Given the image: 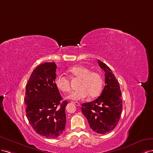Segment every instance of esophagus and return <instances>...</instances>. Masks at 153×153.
Segmentation results:
<instances>
[{"instance_id":"34e87169","label":"esophagus","mask_w":153,"mask_h":153,"mask_svg":"<svg viewBox=\"0 0 153 153\" xmlns=\"http://www.w3.org/2000/svg\"><path fill=\"white\" fill-rule=\"evenodd\" d=\"M72 103L74 104V105L77 106H80V104L79 102H72Z\"/></svg>"}]
</instances>
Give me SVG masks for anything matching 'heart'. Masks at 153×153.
<instances>
[{"instance_id":"obj_1","label":"heart","mask_w":153,"mask_h":153,"mask_svg":"<svg viewBox=\"0 0 153 153\" xmlns=\"http://www.w3.org/2000/svg\"><path fill=\"white\" fill-rule=\"evenodd\" d=\"M68 72L74 77L80 79L77 88L68 98L74 101L85 99L89 95L90 97H95L102 88L103 79L101 74L97 72L91 71V69L85 66H76L70 68ZM55 85L59 91L68 93L71 91L70 81L65 76L59 74L55 79Z\"/></svg>"}]
</instances>
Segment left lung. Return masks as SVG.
I'll return each mask as SVG.
<instances>
[{
  "instance_id": "8db88e82",
  "label": "left lung",
  "mask_w": 153,
  "mask_h": 153,
  "mask_svg": "<svg viewBox=\"0 0 153 153\" xmlns=\"http://www.w3.org/2000/svg\"><path fill=\"white\" fill-rule=\"evenodd\" d=\"M100 67L105 72V86L95 101L82 104L81 111L94 131L105 134L114 129L120 120L123 101L119 81L111 70L98 59Z\"/></svg>"
}]
</instances>
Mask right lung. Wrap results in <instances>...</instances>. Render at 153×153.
<instances>
[{"label":"right lung","mask_w":153,"mask_h":153,"mask_svg":"<svg viewBox=\"0 0 153 153\" xmlns=\"http://www.w3.org/2000/svg\"><path fill=\"white\" fill-rule=\"evenodd\" d=\"M55 63H45L33 71L26 85V116L35 131L49 138H56L63 133L66 124L65 107L55 85Z\"/></svg>","instance_id":"add662e5"}]
</instances>
